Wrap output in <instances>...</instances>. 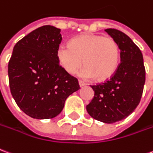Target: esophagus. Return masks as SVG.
Wrapping results in <instances>:
<instances>
[{"label":"esophagus","instance_id":"obj_1","mask_svg":"<svg viewBox=\"0 0 153 153\" xmlns=\"http://www.w3.org/2000/svg\"><path fill=\"white\" fill-rule=\"evenodd\" d=\"M79 84L80 87H84V86L86 85V84L84 82H83V81H79Z\"/></svg>","mask_w":153,"mask_h":153}]
</instances>
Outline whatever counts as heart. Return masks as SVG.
<instances>
[{"mask_svg": "<svg viewBox=\"0 0 153 153\" xmlns=\"http://www.w3.org/2000/svg\"><path fill=\"white\" fill-rule=\"evenodd\" d=\"M59 65L73 74L83 64L78 75L84 79H108L116 73L120 60V50L116 40L99 35H86L74 38L69 45L57 50Z\"/></svg>", "mask_w": 153, "mask_h": 153, "instance_id": "obj_1", "label": "heart"}]
</instances>
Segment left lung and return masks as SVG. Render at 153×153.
I'll use <instances>...</instances> for the list:
<instances>
[{"mask_svg": "<svg viewBox=\"0 0 153 153\" xmlns=\"http://www.w3.org/2000/svg\"><path fill=\"white\" fill-rule=\"evenodd\" d=\"M105 31L118 45L121 63L109 80L91 85L94 96L86 109L96 120L114 123L129 116L139 104L146 72L143 54L132 39L115 29Z\"/></svg>", "mask_w": 153, "mask_h": 153, "instance_id": "left-lung-1", "label": "left lung"}]
</instances>
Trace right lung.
<instances>
[{
    "instance_id": "add662e5",
    "label": "right lung",
    "mask_w": 153,
    "mask_h": 153,
    "mask_svg": "<svg viewBox=\"0 0 153 153\" xmlns=\"http://www.w3.org/2000/svg\"><path fill=\"white\" fill-rule=\"evenodd\" d=\"M60 29L44 25L14 46L8 64L10 93L25 114L36 119L61 113L67 98L79 89L78 79L59 65Z\"/></svg>"
}]
</instances>
